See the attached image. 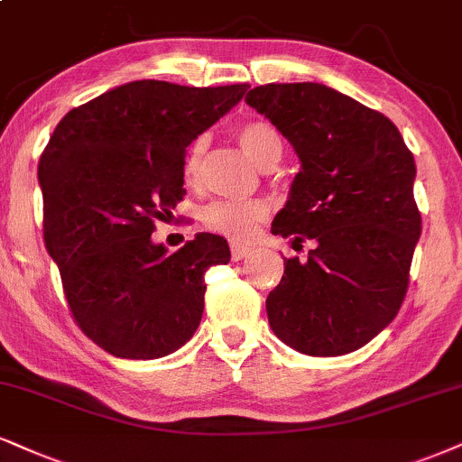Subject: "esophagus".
Here are the masks:
<instances>
[{"instance_id":"34e87169","label":"esophagus","mask_w":462,"mask_h":462,"mask_svg":"<svg viewBox=\"0 0 462 462\" xmlns=\"http://www.w3.org/2000/svg\"><path fill=\"white\" fill-rule=\"evenodd\" d=\"M248 253H250L248 246H244V244H240V242H231V259L233 261L244 259Z\"/></svg>"}]
</instances>
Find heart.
Here are the masks:
<instances>
[{
	"label": "heart",
	"mask_w": 462,
	"mask_h": 462,
	"mask_svg": "<svg viewBox=\"0 0 462 462\" xmlns=\"http://www.w3.org/2000/svg\"><path fill=\"white\" fill-rule=\"evenodd\" d=\"M237 141L242 150L248 153L253 162L261 169H272L282 158L284 143L274 124L265 119H253L237 130ZM205 153V139L199 136L188 147L184 162H181V175L186 181H195L201 171ZM267 208L261 201H214L203 209V222L209 229L222 233V236L233 237V240H244L254 231L257 222L265 218Z\"/></svg>",
	"instance_id": "heart-1"
}]
</instances>
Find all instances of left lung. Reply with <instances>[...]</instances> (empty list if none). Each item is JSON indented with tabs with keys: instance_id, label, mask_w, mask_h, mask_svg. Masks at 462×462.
<instances>
[{
	"instance_id": "1",
	"label": "left lung",
	"mask_w": 462,
	"mask_h": 462,
	"mask_svg": "<svg viewBox=\"0 0 462 462\" xmlns=\"http://www.w3.org/2000/svg\"><path fill=\"white\" fill-rule=\"evenodd\" d=\"M246 102L301 162L272 231L315 242L306 261L284 259L265 300L270 326L306 356L360 349L390 326L409 287L422 233L413 153L383 113L321 83L259 85Z\"/></svg>"
}]
</instances>
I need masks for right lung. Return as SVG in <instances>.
Returning <instances> with one entry per match:
<instances>
[{
    "mask_svg": "<svg viewBox=\"0 0 462 462\" xmlns=\"http://www.w3.org/2000/svg\"><path fill=\"white\" fill-rule=\"evenodd\" d=\"M248 88L133 81L51 134L38 162L44 246L77 326L111 356H169L201 323L205 272L229 263L226 240L199 233L169 254L152 233L186 195V147Z\"/></svg>",
    "mask_w": 462,
    "mask_h": 462,
    "instance_id": "obj_1",
    "label": "right lung"
}]
</instances>
